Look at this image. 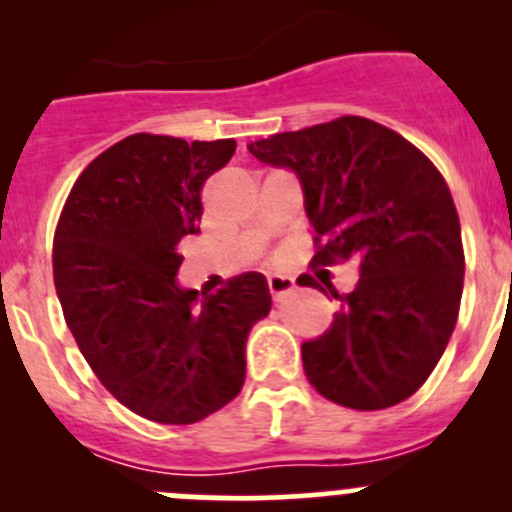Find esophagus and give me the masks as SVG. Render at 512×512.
<instances>
[{
	"instance_id": "esophagus-1",
	"label": "esophagus",
	"mask_w": 512,
	"mask_h": 512,
	"mask_svg": "<svg viewBox=\"0 0 512 512\" xmlns=\"http://www.w3.org/2000/svg\"><path fill=\"white\" fill-rule=\"evenodd\" d=\"M267 287H270V294L275 299L287 297V294H292L294 289H297L292 277H287V275H270L267 277Z\"/></svg>"
}]
</instances>
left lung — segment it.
Returning <instances> with one entry per match:
<instances>
[{
    "instance_id": "obj_1",
    "label": "left lung",
    "mask_w": 512,
    "mask_h": 512,
    "mask_svg": "<svg viewBox=\"0 0 512 512\" xmlns=\"http://www.w3.org/2000/svg\"><path fill=\"white\" fill-rule=\"evenodd\" d=\"M262 163L299 175L314 227L312 267L356 262L359 282L332 327L302 344L309 384L339 406L379 411L416 394L456 327L463 294L461 223L446 180L414 143L361 116L255 141Z\"/></svg>"
}]
</instances>
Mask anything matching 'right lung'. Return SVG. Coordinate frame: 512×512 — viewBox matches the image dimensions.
<instances>
[{
	"label": "right lung",
	"instance_id": "right-lung-1",
	"mask_svg": "<svg viewBox=\"0 0 512 512\" xmlns=\"http://www.w3.org/2000/svg\"><path fill=\"white\" fill-rule=\"evenodd\" d=\"M232 138L133 133L86 165L54 232L64 319L103 386L133 414L188 426L245 384V342L272 307L245 272L195 304L175 282L178 245L200 230V193L235 153Z\"/></svg>",
	"mask_w": 512,
	"mask_h": 512
}]
</instances>
